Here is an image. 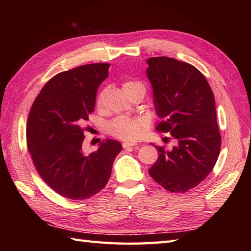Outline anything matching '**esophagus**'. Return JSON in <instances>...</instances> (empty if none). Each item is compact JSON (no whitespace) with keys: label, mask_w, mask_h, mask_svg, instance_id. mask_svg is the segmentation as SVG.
<instances>
[{"label":"esophagus","mask_w":251,"mask_h":251,"mask_svg":"<svg viewBox=\"0 0 251 251\" xmlns=\"http://www.w3.org/2000/svg\"><path fill=\"white\" fill-rule=\"evenodd\" d=\"M135 146H137V143H133V142H124L123 143V147L125 149L130 148V147H135Z\"/></svg>","instance_id":"esophagus-1"}]
</instances>
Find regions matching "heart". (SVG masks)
<instances>
[{
  "label": "heart",
  "mask_w": 251,
  "mask_h": 251,
  "mask_svg": "<svg viewBox=\"0 0 251 251\" xmlns=\"http://www.w3.org/2000/svg\"><path fill=\"white\" fill-rule=\"evenodd\" d=\"M123 89L125 93L136 89H140L143 92L146 91V87L139 81H126L123 83ZM110 131L114 136H116V137L120 139L133 141L138 139L142 134L143 123L140 120L119 117L111 123Z\"/></svg>",
  "instance_id": "b5f03b06"
}]
</instances>
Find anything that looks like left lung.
Instances as JSON below:
<instances>
[{"instance_id": "1", "label": "left lung", "mask_w": 251, "mask_h": 251, "mask_svg": "<svg viewBox=\"0 0 251 251\" xmlns=\"http://www.w3.org/2000/svg\"><path fill=\"white\" fill-rule=\"evenodd\" d=\"M147 76L161 123L176 146L156 147L157 161L149 170L158 184L172 193H185L208 176L221 149L216 102L209 83L193 65L171 57L147 59Z\"/></svg>"}]
</instances>
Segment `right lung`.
<instances>
[{
    "label": "right lung",
    "mask_w": 251,
    "mask_h": 251,
    "mask_svg": "<svg viewBox=\"0 0 251 251\" xmlns=\"http://www.w3.org/2000/svg\"><path fill=\"white\" fill-rule=\"evenodd\" d=\"M110 64L74 68L53 76L41 90L27 121V146L43 180L60 196L89 199L107 185L119 141L102 140L93 153L82 151L83 125L95 108L97 89Z\"/></svg>",
    "instance_id": "right-lung-1"
}]
</instances>
